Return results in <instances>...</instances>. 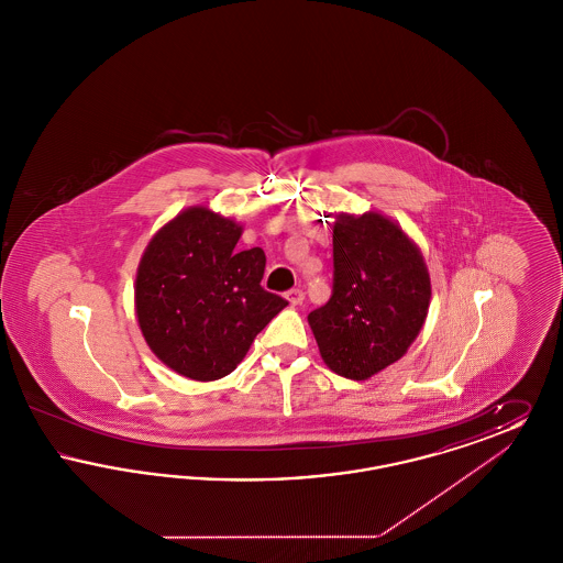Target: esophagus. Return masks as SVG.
<instances>
[{
	"instance_id": "obj_1",
	"label": "esophagus",
	"mask_w": 563,
	"mask_h": 563,
	"mask_svg": "<svg viewBox=\"0 0 563 563\" xmlns=\"http://www.w3.org/2000/svg\"><path fill=\"white\" fill-rule=\"evenodd\" d=\"M287 299L291 306H299L303 301V291L299 287H295L291 291H287Z\"/></svg>"
}]
</instances>
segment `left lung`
<instances>
[{"label":"left lung","mask_w":563,"mask_h":563,"mask_svg":"<svg viewBox=\"0 0 563 563\" xmlns=\"http://www.w3.org/2000/svg\"><path fill=\"white\" fill-rule=\"evenodd\" d=\"M430 278L418 246L384 214H340L333 291L308 314L322 361L367 379L399 361L427 321Z\"/></svg>","instance_id":"left-lung-1"}]
</instances>
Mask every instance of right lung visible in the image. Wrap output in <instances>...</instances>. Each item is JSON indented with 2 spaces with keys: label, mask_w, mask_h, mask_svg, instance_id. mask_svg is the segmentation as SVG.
Returning a JSON list of instances; mask_svg holds the SVG:
<instances>
[{
  "label": "right lung",
  "mask_w": 563,
  "mask_h": 563,
  "mask_svg": "<svg viewBox=\"0 0 563 563\" xmlns=\"http://www.w3.org/2000/svg\"><path fill=\"white\" fill-rule=\"evenodd\" d=\"M242 228L194 207L147 244L136 272V317L164 365L191 379L232 374L255 335L289 301L262 287L266 255L239 251Z\"/></svg>",
  "instance_id": "obj_1"
}]
</instances>
